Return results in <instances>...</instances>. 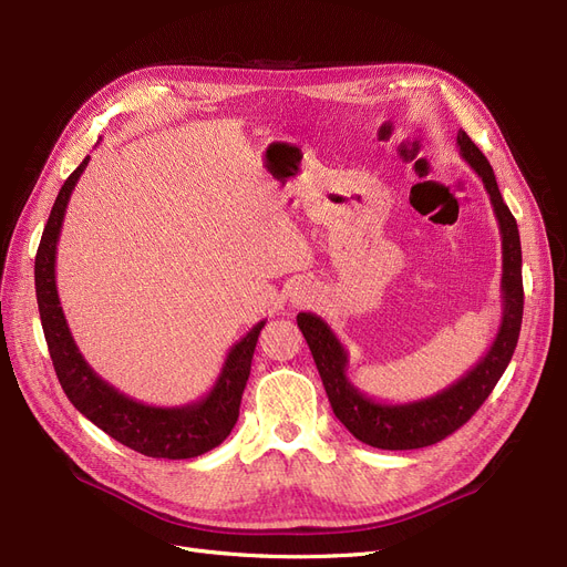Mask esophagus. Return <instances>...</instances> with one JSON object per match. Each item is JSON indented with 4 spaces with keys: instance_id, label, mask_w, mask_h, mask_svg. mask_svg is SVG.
<instances>
[{
    "instance_id": "1",
    "label": "esophagus",
    "mask_w": 567,
    "mask_h": 567,
    "mask_svg": "<svg viewBox=\"0 0 567 567\" xmlns=\"http://www.w3.org/2000/svg\"><path fill=\"white\" fill-rule=\"evenodd\" d=\"M315 299H317L315 285H310V282H296L293 285V289H291V303L296 308H306V306L315 303Z\"/></svg>"
}]
</instances>
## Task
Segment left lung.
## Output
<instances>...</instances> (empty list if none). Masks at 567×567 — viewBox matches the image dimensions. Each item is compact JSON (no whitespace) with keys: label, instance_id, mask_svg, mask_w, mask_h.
Returning a JSON list of instances; mask_svg holds the SVG:
<instances>
[{"label":"left lung","instance_id":"1","mask_svg":"<svg viewBox=\"0 0 567 567\" xmlns=\"http://www.w3.org/2000/svg\"><path fill=\"white\" fill-rule=\"evenodd\" d=\"M457 146L462 158L483 178L494 216L501 231L503 274H501V299L503 317L496 338L483 359L475 363L462 379H457L441 393L415 400L406 404H383L361 393L347 377L349 353L331 331V326L312 312H299L296 321L312 351L315 365L323 381L326 395L333 406L338 421L359 441L381 451H413L425 449L455 430H460L471 415L494 391L496 381L508 368L522 329L524 312V287H522V244L517 220L503 202L496 186V176L478 146L460 131Z\"/></svg>","mask_w":567,"mask_h":567}]
</instances>
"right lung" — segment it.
I'll use <instances>...</instances> for the list:
<instances>
[{
    "label": "right lung",
    "instance_id": "add662e5",
    "mask_svg": "<svg viewBox=\"0 0 567 567\" xmlns=\"http://www.w3.org/2000/svg\"><path fill=\"white\" fill-rule=\"evenodd\" d=\"M86 163L89 156L59 190L34 264L37 301L56 379L84 419L128 449L156 460H190L204 455L220 445L238 421V406H241V395L250 377L252 353L266 319L255 323L229 349L214 389L197 402L184 406L142 404L103 381L89 368L71 336L54 280L59 234H62L71 193Z\"/></svg>",
    "mask_w": 567,
    "mask_h": 567
}]
</instances>
